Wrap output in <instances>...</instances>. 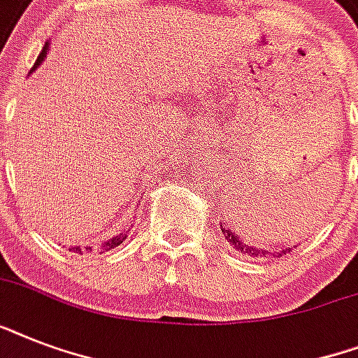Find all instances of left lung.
<instances>
[{
    "label": "left lung",
    "mask_w": 358,
    "mask_h": 358,
    "mask_svg": "<svg viewBox=\"0 0 358 358\" xmlns=\"http://www.w3.org/2000/svg\"><path fill=\"white\" fill-rule=\"evenodd\" d=\"M294 217H295V215H294ZM221 232H223L224 239H227V241H229V243L232 245V247H234L236 250H239V252H243V255L252 256V258H269V256H271V258H280V256L288 255L289 250H292V249H289V247H288V249L284 247L282 250L258 249V247H255V245L250 247L249 243H245L241 236H238V232H236V230L232 229V224L229 227L228 224L221 223Z\"/></svg>",
    "instance_id": "left-lung-1"
}]
</instances>
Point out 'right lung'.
Returning <instances> with one entry per match:
<instances>
[{
  "mask_svg": "<svg viewBox=\"0 0 358 358\" xmlns=\"http://www.w3.org/2000/svg\"><path fill=\"white\" fill-rule=\"evenodd\" d=\"M44 55H46V46H44V50H42L41 55H38V59H36L35 66H33V69H31V72H33V70H35L36 66H38V64H41L42 61H44ZM124 239H126V234L115 236V238H111V239H109V241H106V243H103L102 247H103V249H106V250L113 249V247H119V245L122 243ZM74 250H76V252H80V255H81V249H80V247H74Z\"/></svg>",
  "mask_w": 358,
  "mask_h": 358,
  "instance_id": "obj_1",
  "label": "right lung"
}]
</instances>
